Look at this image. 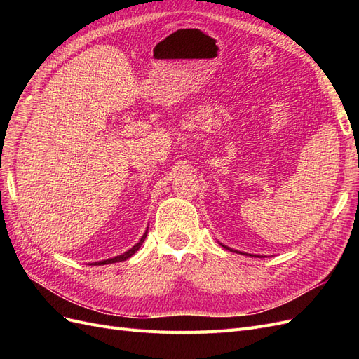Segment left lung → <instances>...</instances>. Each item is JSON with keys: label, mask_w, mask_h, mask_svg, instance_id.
<instances>
[{"label": "left lung", "mask_w": 359, "mask_h": 359, "mask_svg": "<svg viewBox=\"0 0 359 359\" xmlns=\"http://www.w3.org/2000/svg\"><path fill=\"white\" fill-rule=\"evenodd\" d=\"M222 245H223V244H222ZM223 247H224V248H227V250H231V252H235V250H232V248H229V247H226V245H223Z\"/></svg>", "instance_id": "obj_1"}]
</instances>
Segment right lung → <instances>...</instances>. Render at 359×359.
Instances as JSON below:
<instances>
[{"instance_id":"1","label":"right lung","mask_w":359,"mask_h":359,"mask_svg":"<svg viewBox=\"0 0 359 359\" xmlns=\"http://www.w3.org/2000/svg\"><path fill=\"white\" fill-rule=\"evenodd\" d=\"M147 233H148V229H147V232L144 233V236L140 238L139 240V243L137 244H135L132 248L130 250H127L126 253H123V255H119V256H115V257H112V259H106V260H100V262H94V264H91V265H107V264H115V262H121V260H126V259H128L130 256H133L137 250L140 248V245H142V243L145 241V238H147Z\"/></svg>"}]
</instances>
